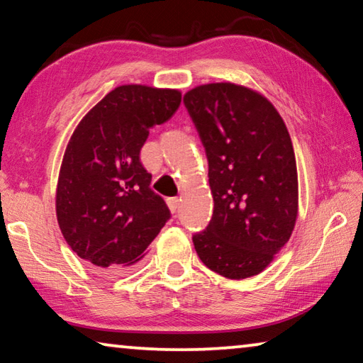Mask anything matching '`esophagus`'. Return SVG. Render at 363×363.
<instances>
[{"label":"esophagus","mask_w":363,"mask_h":363,"mask_svg":"<svg viewBox=\"0 0 363 363\" xmlns=\"http://www.w3.org/2000/svg\"><path fill=\"white\" fill-rule=\"evenodd\" d=\"M167 201H168L169 210L173 211V213H176L177 208H179V199H177V196H169V199H168Z\"/></svg>","instance_id":"obj_1"}]
</instances>
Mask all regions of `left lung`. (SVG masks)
Instances as JSON below:
<instances>
[{
	"instance_id": "1",
	"label": "left lung",
	"mask_w": 363,
	"mask_h": 363,
	"mask_svg": "<svg viewBox=\"0 0 363 363\" xmlns=\"http://www.w3.org/2000/svg\"><path fill=\"white\" fill-rule=\"evenodd\" d=\"M208 158L214 200L205 230L192 237L208 269L247 279L266 269L298 216V173L284 120L266 97L211 83L184 96Z\"/></svg>"
}]
</instances>
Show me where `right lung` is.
<instances>
[{"label":"right lung","instance_id":"add662e5","mask_svg":"<svg viewBox=\"0 0 363 363\" xmlns=\"http://www.w3.org/2000/svg\"><path fill=\"white\" fill-rule=\"evenodd\" d=\"M181 106V93L118 86L79 121L60 167L56 211L69 247L99 269L131 266L171 211L150 189L139 153L155 125Z\"/></svg>","mask_w":363,"mask_h":363}]
</instances>
